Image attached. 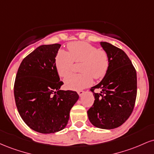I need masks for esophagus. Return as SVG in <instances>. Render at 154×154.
<instances>
[{"label":"esophagus","mask_w":154,"mask_h":154,"mask_svg":"<svg viewBox=\"0 0 154 154\" xmlns=\"http://www.w3.org/2000/svg\"><path fill=\"white\" fill-rule=\"evenodd\" d=\"M85 92L82 91H79L78 92H77V93H78V95H79V96H82V95L84 94Z\"/></svg>","instance_id":"1"}]
</instances>
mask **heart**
<instances>
[{
	"instance_id": "b5f03b06",
	"label": "heart",
	"mask_w": 154,
	"mask_h": 154,
	"mask_svg": "<svg viewBox=\"0 0 154 154\" xmlns=\"http://www.w3.org/2000/svg\"><path fill=\"white\" fill-rule=\"evenodd\" d=\"M69 52L59 51L56 59V66L59 76L66 77L72 71L74 61L82 62L81 74H72L64 79L65 86L70 90L78 91L88 87L95 79L105 75L109 67V56L106 51L86 42H73L68 45Z\"/></svg>"
}]
</instances>
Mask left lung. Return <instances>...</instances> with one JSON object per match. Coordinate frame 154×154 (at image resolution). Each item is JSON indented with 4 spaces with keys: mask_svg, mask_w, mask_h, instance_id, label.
I'll use <instances>...</instances> for the list:
<instances>
[{
    "mask_svg": "<svg viewBox=\"0 0 154 154\" xmlns=\"http://www.w3.org/2000/svg\"><path fill=\"white\" fill-rule=\"evenodd\" d=\"M109 56V67L100 82L91 88L94 103L88 111L95 128L111 130L121 126L131 115L137 95V75L128 55L117 47L100 42ZM100 89V94L94 93Z\"/></svg>",
    "mask_w": 154,
    "mask_h": 154,
    "instance_id": "1",
    "label": "left lung"
}]
</instances>
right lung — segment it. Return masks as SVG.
<instances>
[{
    "label": "right lung",
    "mask_w": 154,
    "mask_h": 154,
    "mask_svg": "<svg viewBox=\"0 0 154 154\" xmlns=\"http://www.w3.org/2000/svg\"><path fill=\"white\" fill-rule=\"evenodd\" d=\"M61 45H42L26 56L16 76L14 98L23 121L29 128L43 134L66 128L70 110L79 95L61 90L56 57Z\"/></svg>",
    "instance_id": "1"
}]
</instances>
